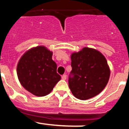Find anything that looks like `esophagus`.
Listing matches in <instances>:
<instances>
[{"label": "esophagus", "mask_w": 129, "mask_h": 129, "mask_svg": "<svg viewBox=\"0 0 129 129\" xmlns=\"http://www.w3.org/2000/svg\"><path fill=\"white\" fill-rule=\"evenodd\" d=\"M62 79L63 80H66V79H67V76H66V74H63V76H62Z\"/></svg>", "instance_id": "34e87169"}]
</instances>
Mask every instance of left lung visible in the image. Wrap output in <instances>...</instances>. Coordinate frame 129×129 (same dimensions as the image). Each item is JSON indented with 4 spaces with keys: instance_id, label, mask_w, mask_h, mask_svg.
Masks as SVG:
<instances>
[{
    "instance_id": "left-lung-1",
    "label": "left lung",
    "mask_w": 129,
    "mask_h": 129,
    "mask_svg": "<svg viewBox=\"0 0 129 129\" xmlns=\"http://www.w3.org/2000/svg\"><path fill=\"white\" fill-rule=\"evenodd\" d=\"M71 67L69 86L78 99L86 100L98 95L108 83L109 67L105 57L96 50L84 47L72 53Z\"/></svg>"
}]
</instances>
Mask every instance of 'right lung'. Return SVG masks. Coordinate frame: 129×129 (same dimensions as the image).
<instances>
[{"mask_svg": "<svg viewBox=\"0 0 129 129\" xmlns=\"http://www.w3.org/2000/svg\"><path fill=\"white\" fill-rule=\"evenodd\" d=\"M17 74L21 85L37 96L49 94L61 79L52 52L43 46L31 48L21 57Z\"/></svg>", "mask_w": 129, "mask_h": 129, "instance_id": "1", "label": "right lung"}]
</instances>
